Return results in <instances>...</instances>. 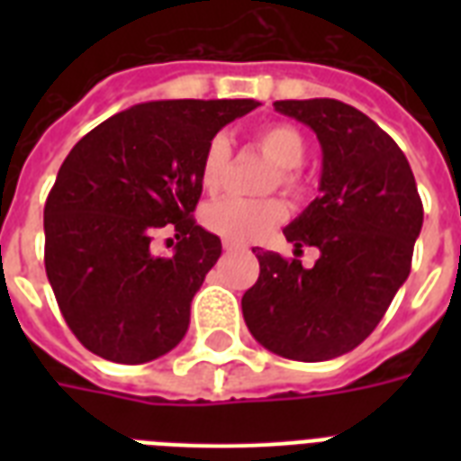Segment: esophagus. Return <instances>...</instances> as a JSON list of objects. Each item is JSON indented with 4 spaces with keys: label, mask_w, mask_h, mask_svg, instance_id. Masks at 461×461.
<instances>
[{
    "label": "esophagus",
    "mask_w": 461,
    "mask_h": 461,
    "mask_svg": "<svg viewBox=\"0 0 461 461\" xmlns=\"http://www.w3.org/2000/svg\"><path fill=\"white\" fill-rule=\"evenodd\" d=\"M222 249H224V251H237L239 244H234V241H227V239H224Z\"/></svg>",
    "instance_id": "34e87169"
}]
</instances>
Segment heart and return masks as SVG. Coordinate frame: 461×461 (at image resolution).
I'll use <instances>...</instances> for the list:
<instances>
[{"label": "heart", "mask_w": 461, "mask_h": 461, "mask_svg": "<svg viewBox=\"0 0 461 461\" xmlns=\"http://www.w3.org/2000/svg\"><path fill=\"white\" fill-rule=\"evenodd\" d=\"M260 150L267 158L277 162V174L270 176L266 191H275L280 186L289 195L302 194V176L296 167L306 159V139L302 131L292 124L263 126L256 133ZM231 165V143L224 133H217L208 140L201 158V184L208 194L222 191L230 176ZM289 208L282 198H263V201H246V198H224V201L210 203L203 210V224L210 231H215L227 241L234 244H249L267 237L270 231L287 220Z\"/></svg>", "instance_id": "b5f03b06"}]
</instances>
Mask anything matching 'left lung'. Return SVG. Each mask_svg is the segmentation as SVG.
<instances>
[{"label":"left lung","instance_id":"left-lung-1","mask_svg":"<svg viewBox=\"0 0 461 461\" xmlns=\"http://www.w3.org/2000/svg\"><path fill=\"white\" fill-rule=\"evenodd\" d=\"M275 110L321 140V195L285 227L287 241L321 258L253 249L258 282L241 299L244 321L266 349L294 361H328L364 342L411 270L423 205L400 146L364 112L330 97L277 100Z\"/></svg>","mask_w":461,"mask_h":461}]
</instances>
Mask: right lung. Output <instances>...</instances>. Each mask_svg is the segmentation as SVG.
Masks as SVG:
<instances>
[{"label": "right lung", "mask_w": 461, "mask_h": 461, "mask_svg": "<svg viewBox=\"0 0 461 461\" xmlns=\"http://www.w3.org/2000/svg\"><path fill=\"white\" fill-rule=\"evenodd\" d=\"M256 100L133 104L86 133L45 203V270L78 342L114 364H146L184 339L220 237L195 224L201 158ZM174 223L172 257L154 231Z\"/></svg>", "instance_id": "right-lung-1"}]
</instances>
